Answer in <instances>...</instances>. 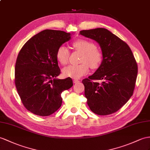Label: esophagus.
Instances as JSON below:
<instances>
[{
  "label": "esophagus",
  "instance_id": "34e87169",
  "mask_svg": "<svg viewBox=\"0 0 150 150\" xmlns=\"http://www.w3.org/2000/svg\"><path fill=\"white\" fill-rule=\"evenodd\" d=\"M73 82H74V83H78V82H79V81L78 79H73Z\"/></svg>",
  "mask_w": 150,
  "mask_h": 150
}]
</instances>
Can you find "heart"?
Instances as JSON below:
<instances>
[{
    "label": "heart",
    "mask_w": 150,
    "mask_h": 150,
    "mask_svg": "<svg viewBox=\"0 0 150 150\" xmlns=\"http://www.w3.org/2000/svg\"><path fill=\"white\" fill-rule=\"evenodd\" d=\"M73 48L82 53L79 65H70L63 69L62 73L65 77L79 78L86 75L89 71V66L92 69H97L103 61V54L96 48L92 42L85 39H78L72 43ZM70 52L65 46H60L56 53L57 59L62 65L68 63Z\"/></svg>",
    "instance_id": "obj_1"
}]
</instances>
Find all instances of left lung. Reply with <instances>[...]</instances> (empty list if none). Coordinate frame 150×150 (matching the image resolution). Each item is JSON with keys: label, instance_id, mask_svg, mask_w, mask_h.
I'll use <instances>...</instances> for the list:
<instances>
[{"label": "left lung", "instance_id": "1", "mask_svg": "<svg viewBox=\"0 0 150 150\" xmlns=\"http://www.w3.org/2000/svg\"><path fill=\"white\" fill-rule=\"evenodd\" d=\"M99 45L103 61L97 71L83 80L85 96L91 111L98 115L115 112L133 95L137 65L127 44L108 29L97 28L79 32ZM92 80H103L101 83Z\"/></svg>", "mask_w": 150, "mask_h": 150}]
</instances>
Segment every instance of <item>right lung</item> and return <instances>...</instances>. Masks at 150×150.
<instances>
[{"instance_id":"1","label":"right lung","mask_w":150,"mask_h":150,"mask_svg":"<svg viewBox=\"0 0 150 150\" xmlns=\"http://www.w3.org/2000/svg\"><path fill=\"white\" fill-rule=\"evenodd\" d=\"M71 39V33L42 30L29 39L18 54L15 85L24 106L36 115L55 112L62 105L61 93L73 85L71 78H57L60 74L57 49Z\"/></svg>"}]
</instances>
